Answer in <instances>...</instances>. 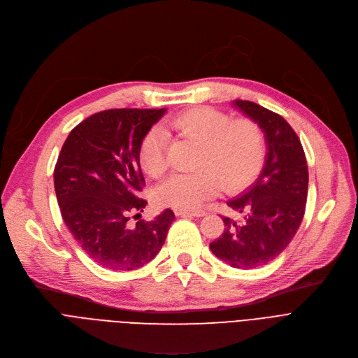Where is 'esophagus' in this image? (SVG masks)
I'll return each instance as SVG.
<instances>
[{
    "mask_svg": "<svg viewBox=\"0 0 358 358\" xmlns=\"http://www.w3.org/2000/svg\"><path fill=\"white\" fill-rule=\"evenodd\" d=\"M175 214L179 217H203L206 211L205 209H176Z\"/></svg>",
    "mask_w": 358,
    "mask_h": 358,
    "instance_id": "34e87169",
    "label": "esophagus"
}]
</instances>
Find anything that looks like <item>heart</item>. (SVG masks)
I'll list each match as a JSON object with an SVG mask.
<instances>
[{
    "label": "heart",
    "instance_id": "obj_1",
    "mask_svg": "<svg viewBox=\"0 0 358 358\" xmlns=\"http://www.w3.org/2000/svg\"><path fill=\"white\" fill-rule=\"evenodd\" d=\"M198 143L194 166L196 171L178 173L156 191L160 205L192 209L217 195L221 187L229 192L248 186L262 172L266 159V138L260 125L250 118H234L211 107H194L166 125ZM143 171L160 178L167 171V136L152 129L138 147Z\"/></svg>",
    "mask_w": 358,
    "mask_h": 358
}]
</instances>
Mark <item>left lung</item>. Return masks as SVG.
<instances>
[{
    "label": "left lung",
    "instance_id": "8db88e82",
    "mask_svg": "<svg viewBox=\"0 0 358 358\" xmlns=\"http://www.w3.org/2000/svg\"><path fill=\"white\" fill-rule=\"evenodd\" d=\"M233 105L260 125L267 155L257 180L227 202L241 220L224 217V233L209 248L231 267L245 270L270 263L295 237L306 206L308 164L299 137L282 115L251 101Z\"/></svg>",
    "mask_w": 358,
    "mask_h": 358
}]
</instances>
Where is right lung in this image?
<instances>
[{"label":"right lung","instance_id":"add662e5","mask_svg":"<svg viewBox=\"0 0 358 358\" xmlns=\"http://www.w3.org/2000/svg\"><path fill=\"white\" fill-rule=\"evenodd\" d=\"M166 108H115L79 122L55 166L60 214L82 250L101 267L134 270L156 257L175 220L164 209L153 221L140 217L144 178L138 147Z\"/></svg>","mask_w":358,"mask_h":358}]
</instances>
